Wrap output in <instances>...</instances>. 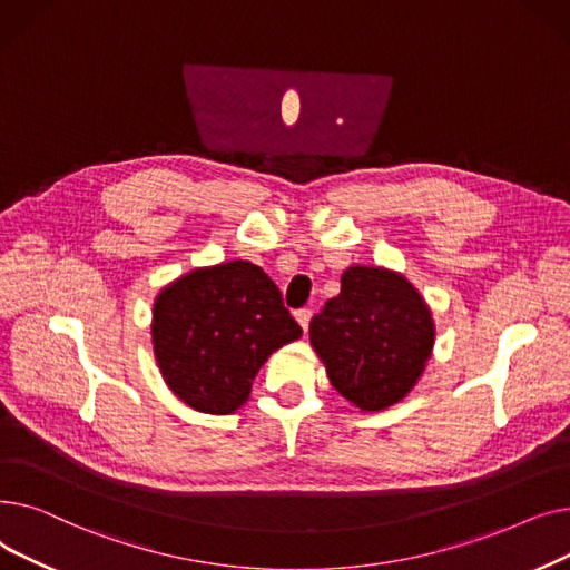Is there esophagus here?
I'll list each match as a JSON object with an SVG mask.
<instances>
[{
  "label": "esophagus",
  "instance_id": "34e87169",
  "mask_svg": "<svg viewBox=\"0 0 570 570\" xmlns=\"http://www.w3.org/2000/svg\"><path fill=\"white\" fill-rule=\"evenodd\" d=\"M294 317H296V322L302 324V330L304 332H308V322H311V317H313V311H308V308H299L294 313Z\"/></svg>",
  "mask_w": 570,
  "mask_h": 570
}]
</instances>
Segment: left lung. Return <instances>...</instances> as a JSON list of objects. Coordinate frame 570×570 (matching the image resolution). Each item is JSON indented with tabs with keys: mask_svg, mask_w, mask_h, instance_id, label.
<instances>
[{
	"mask_svg": "<svg viewBox=\"0 0 570 570\" xmlns=\"http://www.w3.org/2000/svg\"><path fill=\"white\" fill-rule=\"evenodd\" d=\"M311 343L347 401L362 411H383L422 375L433 347V322L403 276L350 266L341 276V294L311 320Z\"/></svg>",
	"mask_w": 570,
	"mask_h": 570,
	"instance_id": "left-lung-1",
	"label": "left lung"
}]
</instances>
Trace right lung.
<instances>
[{
	"mask_svg": "<svg viewBox=\"0 0 570 570\" xmlns=\"http://www.w3.org/2000/svg\"><path fill=\"white\" fill-rule=\"evenodd\" d=\"M302 336L276 283L253 262L197 268L159 292L153 311L157 366L195 411L234 413L268 355Z\"/></svg>",
	"mask_w": 570,
	"mask_h": 570,
	"instance_id": "obj_1",
	"label": "right lung"
}]
</instances>
